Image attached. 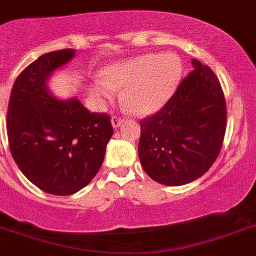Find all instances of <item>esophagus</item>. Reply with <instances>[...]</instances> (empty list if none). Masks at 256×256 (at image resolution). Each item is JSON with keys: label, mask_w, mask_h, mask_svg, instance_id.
<instances>
[{"label": "esophagus", "mask_w": 256, "mask_h": 256, "mask_svg": "<svg viewBox=\"0 0 256 256\" xmlns=\"http://www.w3.org/2000/svg\"><path fill=\"white\" fill-rule=\"evenodd\" d=\"M123 122H124V119H122L120 116H113V118H112V126H114V128H118V126H120L122 124H123Z\"/></svg>", "instance_id": "esophagus-1"}]
</instances>
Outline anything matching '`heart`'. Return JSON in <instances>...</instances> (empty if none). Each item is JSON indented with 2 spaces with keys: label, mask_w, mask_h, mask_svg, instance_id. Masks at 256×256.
Here are the masks:
<instances>
[{
  "label": "heart",
  "mask_w": 256,
  "mask_h": 256,
  "mask_svg": "<svg viewBox=\"0 0 256 256\" xmlns=\"http://www.w3.org/2000/svg\"><path fill=\"white\" fill-rule=\"evenodd\" d=\"M104 80L93 85L92 93L112 100L116 88H124L122 98L134 113L160 110L174 93L182 75V62L176 54H144L116 62L102 72Z\"/></svg>",
  "instance_id": "obj_1"
}]
</instances>
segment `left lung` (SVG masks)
Listing matches in <instances>:
<instances>
[{"label":"left lung","mask_w":256,"mask_h":256,"mask_svg":"<svg viewBox=\"0 0 256 256\" xmlns=\"http://www.w3.org/2000/svg\"><path fill=\"white\" fill-rule=\"evenodd\" d=\"M192 66L164 106L140 120V164L166 186L205 174L222 147L228 116L222 88L208 65L192 59Z\"/></svg>","instance_id":"1"}]
</instances>
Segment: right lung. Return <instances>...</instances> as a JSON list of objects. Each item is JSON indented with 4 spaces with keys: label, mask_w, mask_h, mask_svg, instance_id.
Segmentation results:
<instances>
[{
    "label": "right lung",
    "mask_w": 256,
    "mask_h": 256,
    "mask_svg": "<svg viewBox=\"0 0 256 256\" xmlns=\"http://www.w3.org/2000/svg\"><path fill=\"white\" fill-rule=\"evenodd\" d=\"M75 50L44 54L12 86L7 112L11 154L26 178L42 191L68 196L96 177L113 136L110 116L90 113L78 98L60 100L48 88L51 75Z\"/></svg>",
    "instance_id": "add662e5"
}]
</instances>
